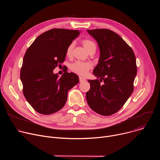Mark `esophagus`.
<instances>
[{"label":"esophagus","instance_id":"1","mask_svg":"<svg viewBox=\"0 0 160 160\" xmlns=\"http://www.w3.org/2000/svg\"><path fill=\"white\" fill-rule=\"evenodd\" d=\"M79 80H80V82H84L85 80V78L83 77H79Z\"/></svg>","mask_w":160,"mask_h":160}]
</instances>
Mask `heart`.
I'll return each mask as SVG.
<instances>
[{
    "label": "heart",
    "mask_w": 160,
    "mask_h": 160,
    "mask_svg": "<svg viewBox=\"0 0 160 160\" xmlns=\"http://www.w3.org/2000/svg\"><path fill=\"white\" fill-rule=\"evenodd\" d=\"M82 43L83 45L84 48L89 52L91 50H95L96 49V43L90 39H83L82 41ZM74 47L73 43H70L66 49V54L67 56L70 57L72 54L73 49ZM92 65L89 62H85L81 61H77L73 63L71 65V70L75 72V73L80 75H85L87 74L88 71L90 69Z\"/></svg>",
    "instance_id": "heart-1"
}]
</instances>
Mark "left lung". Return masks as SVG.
Wrapping results in <instances>:
<instances>
[{
	"instance_id": "obj_1",
	"label": "left lung",
	"mask_w": 160,
	"mask_h": 160,
	"mask_svg": "<svg viewBox=\"0 0 160 160\" xmlns=\"http://www.w3.org/2000/svg\"><path fill=\"white\" fill-rule=\"evenodd\" d=\"M96 40L100 50L98 64L93 71L96 80H88L90 90L86 93L89 107L102 116L118 111L133 90L137 74L135 54L117 33L108 29L87 30ZM103 81V85L100 81Z\"/></svg>"
}]
</instances>
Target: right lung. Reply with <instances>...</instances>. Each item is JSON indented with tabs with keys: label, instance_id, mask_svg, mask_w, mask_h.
<instances>
[{
	"label": "right lung",
	"instance_id": "1",
	"mask_svg": "<svg viewBox=\"0 0 160 160\" xmlns=\"http://www.w3.org/2000/svg\"><path fill=\"white\" fill-rule=\"evenodd\" d=\"M80 33L51 29L39 35L27 50L20 72L22 92L38 113L51 115L62 108L68 90L79 82L74 73L66 72L59 77L53 70L64 62L67 48Z\"/></svg>",
	"mask_w": 160,
	"mask_h": 160
}]
</instances>
